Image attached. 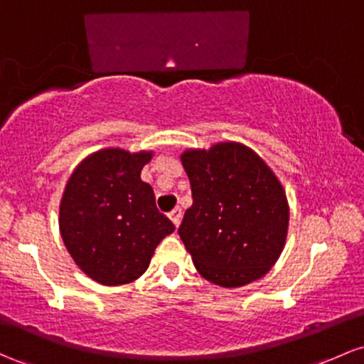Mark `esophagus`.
<instances>
[{"instance_id": "34e87169", "label": "esophagus", "mask_w": 364, "mask_h": 364, "mask_svg": "<svg viewBox=\"0 0 364 364\" xmlns=\"http://www.w3.org/2000/svg\"><path fill=\"white\" fill-rule=\"evenodd\" d=\"M169 219H171V221H173V225L178 228L179 223H181V209H178V207H176L174 210H171Z\"/></svg>"}]
</instances>
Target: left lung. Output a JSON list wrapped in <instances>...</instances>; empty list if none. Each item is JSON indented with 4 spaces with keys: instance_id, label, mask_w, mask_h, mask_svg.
I'll return each instance as SVG.
<instances>
[{
    "instance_id": "left-lung-1",
    "label": "left lung",
    "mask_w": 364,
    "mask_h": 364,
    "mask_svg": "<svg viewBox=\"0 0 364 364\" xmlns=\"http://www.w3.org/2000/svg\"><path fill=\"white\" fill-rule=\"evenodd\" d=\"M193 205L179 237L207 282L237 289L278 261L289 231V200L277 174L238 141L181 154Z\"/></svg>"
}]
</instances>
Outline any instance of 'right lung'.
<instances>
[{"label":"right lung","instance_id":"right-lung-1","mask_svg":"<svg viewBox=\"0 0 364 364\" xmlns=\"http://www.w3.org/2000/svg\"><path fill=\"white\" fill-rule=\"evenodd\" d=\"M151 157V150H98L77 164L63 190L62 240L79 269L102 285L138 279L159 243L174 231L155 207L151 186L141 181Z\"/></svg>","mask_w":364,"mask_h":364}]
</instances>
